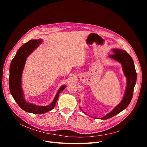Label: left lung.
Listing matches in <instances>:
<instances>
[{"label": "left lung", "instance_id": "left-lung-1", "mask_svg": "<svg viewBox=\"0 0 147 147\" xmlns=\"http://www.w3.org/2000/svg\"><path fill=\"white\" fill-rule=\"evenodd\" d=\"M112 51L114 53L109 55V57L121 64L123 66V70L127 78V83L125 94L122 101L118 105L114 108L111 112L107 114L105 116L101 118V119L103 120L113 117L123 110H125L128 106L133 96L134 89L137 78L134 63L132 57L124 50L114 49Z\"/></svg>", "mask_w": 147, "mask_h": 147}]
</instances>
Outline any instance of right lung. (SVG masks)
Here are the masks:
<instances>
[{"label":"right lung","mask_w":147,"mask_h":147,"mask_svg":"<svg viewBox=\"0 0 147 147\" xmlns=\"http://www.w3.org/2000/svg\"><path fill=\"white\" fill-rule=\"evenodd\" d=\"M42 42V39L30 40L22 45L12 60L9 68V86L11 95L15 101L23 110L33 114H43L52 110L57 102L59 94L65 88V86L60 88L52 102L48 106H38L28 103L25 101L21 88L22 70L24 67L27 57Z\"/></svg>","instance_id":"right-lung-1"}]
</instances>
